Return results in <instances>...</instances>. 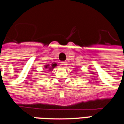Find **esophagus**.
Returning a JSON list of instances; mask_svg holds the SVG:
<instances>
[{
    "mask_svg": "<svg viewBox=\"0 0 124 124\" xmlns=\"http://www.w3.org/2000/svg\"><path fill=\"white\" fill-rule=\"evenodd\" d=\"M60 65H61V66L62 67H66V65H67V63L66 62H60Z\"/></svg>",
    "mask_w": 124,
    "mask_h": 124,
    "instance_id": "esophagus-1",
    "label": "esophagus"
}]
</instances>
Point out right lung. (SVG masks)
I'll list each match as a JSON object with an SVG mask.
<instances>
[{"instance_id": "1", "label": "right lung", "mask_w": 124, "mask_h": 124, "mask_svg": "<svg viewBox=\"0 0 124 124\" xmlns=\"http://www.w3.org/2000/svg\"><path fill=\"white\" fill-rule=\"evenodd\" d=\"M55 66H56V64H51V66H49V64L48 65H46V66H45V69H48V70H52V69H54V68L55 67Z\"/></svg>"}]
</instances>
